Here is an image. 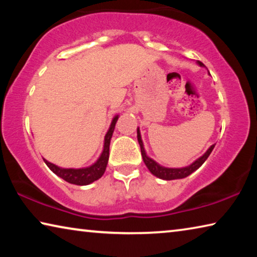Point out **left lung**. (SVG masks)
Here are the masks:
<instances>
[{
  "mask_svg": "<svg viewBox=\"0 0 257 257\" xmlns=\"http://www.w3.org/2000/svg\"><path fill=\"white\" fill-rule=\"evenodd\" d=\"M198 66L204 67V64L198 61ZM137 139L139 143V146H141V152L143 156V161H144L145 165L149 169L152 175L160 178V179L163 180H175V179H182V178L188 177L191 173L195 172L197 169L201 167V165L205 162L208 155L211 154V152L214 149L215 145H212L210 149H208L205 153H204L201 158H198L196 161H194L190 165H187L184 168H165L163 165H160L158 162H155L153 159H151L149 155L146 154V151L144 149V144H143L141 132H139V128H137Z\"/></svg>",
  "mask_w": 257,
  "mask_h": 257,
  "instance_id": "8db88e82",
  "label": "left lung"
}]
</instances>
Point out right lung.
Segmentation results:
<instances>
[{"label": "right lung", "mask_w": 257, "mask_h": 257, "mask_svg": "<svg viewBox=\"0 0 257 257\" xmlns=\"http://www.w3.org/2000/svg\"><path fill=\"white\" fill-rule=\"evenodd\" d=\"M119 119V115H114V118L112 119V122L110 124L107 133L104 137V146L103 151L99 158L96 160V162L93 163L92 165L86 168H79V169H73V168H61L55 165L53 163L49 162V161L44 160L47 167L51 169V171H53L56 176L62 178L63 180H66L69 184L78 185V186H86L92 184V182L96 181L99 179L105 172L108 155H110V143L113 132H114L115 123Z\"/></svg>", "instance_id": "obj_1"}]
</instances>
